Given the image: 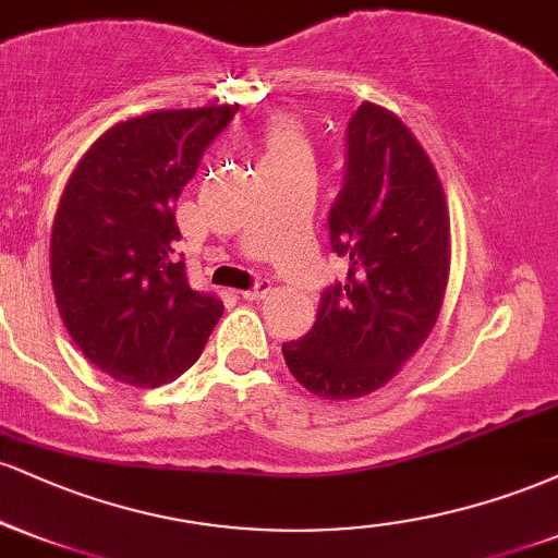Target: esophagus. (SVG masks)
Masks as SVG:
<instances>
[{
	"label": "esophagus",
	"mask_w": 558,
	"mask_h": 558,
	"mask_svg": "<svg viewBox=\"0 0 558 558\" xmlns=\"http://www.w3.org/2000/svg\"><path fill=\"white\" fill-rule=\"evenodd\" d=\"M270 291H272L270 280H259L257 286H254V288H248V291H243L241 296L246 299V301H259V299H265L267 293H270Z\"/></svg>",
	"instance_id": "obj_1"
}]
</instances>
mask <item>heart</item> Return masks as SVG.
<instances>
[{
	"mask_svg": "<svg viewBox=\"0 0 558 558\" xmlns=\"http://www.w3.org/2000/svg\"><path fill=\"white\" fill-rule=\"evenodd\" d=\"M257 149H259V168L262 165H278L291 162V159H310L312 146L306 138L304 128L299 120L286 118H270L257 133Z\"/></svg>",
	"mask_w": 558,
	"mask_h": 558,
	"instance_id": "1",
	"label": "heart"
}]
</instances>
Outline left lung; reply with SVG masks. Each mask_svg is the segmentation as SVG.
<instances>
[{"mask_svg": "<svg viewBox=\"0 0 558 558\" xmlns=\"http://www.w3.org/2000/svg\"><path fill=\"white\" fill-rule=\"evenodd\" d=\"M328 226L349 272L323 293L315 328L283 343V356L310 393L349 401L386 386L417 354L451 270L444 183L386 107L364 101L351 118L345 183Z\"/></svg>", "mask_w": 558, "mask_h": 558, "instance_id": "1", "label": "left lung"}]
</instances>
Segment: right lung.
Returning <instances> with one entry per match:
<instances>
[{"label": "right lung", "mask_w": 558, "mask_h": 558, "mask_svg": "<svg viewBox=\"0 0 558 558\" xmlns=\"http://www.w3.org/2000/svg\"><path fill=\"white\" fill-rule=\"evenodd\" d=\"M235 110L120 120L81 157L60 196L49 246L57 310L81 354L125 386L181 377L222 317V301L185 280L175 202Z\"/></svg>", "instance_id": "add662e5"}]
</instances>
